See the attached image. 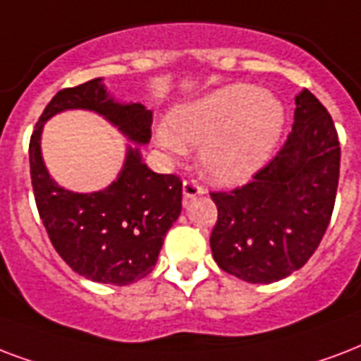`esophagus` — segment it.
Segmentation results:
<instances>
[{
  "instance_id": "obj_1",
  "label": "esophagus",
  "mask_w": 361,
  "mask_h": 361,
  "mask_svg": "<svg viewBox=\"0 0 361 361\" xmlns=\"http://www.w3.org/2000/svg\"><path fill=\"white\" fill-rule=\"evenodd\" d=\"M204 192V187L200 185L197 180H185L183 181V199H192Z\"/></svg>"
}]
</instances>
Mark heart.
<instances>
[{
    "mask_svg": "<svg viewBox=\"0 0 361 361\" xmlns=\"http://www.w3.org/2000/svg\"><path fill=\"white\" fill-rule=\"evenodd\" d=\"M284 109L254 85L236 82L176 109L157 130L159 144L183 153L187 144H207L200 162L212 180L236 183L250 178L279 142Z\"/></svg>",
    "mask_w": 361,
    "mask_h": 361,
    "instance_id": "heart-1",
    "label": "heart"
}]
</instances>
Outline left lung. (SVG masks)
Returning <instances> with one entry per match:
<instances>
[{
	"label": "left lung",
	"mask_w": 361,
	"mask_h": 361,
	"mask_svg": "<svg viewBox=\"0 0 361 361\" xmlns=\"http://www.w3.org/2000/svg\"><path fill=\"white\" fill-rule=\"evenodd\" d=\"M279 153L231 191H212L217 221L212 254L225 272L271 284L299 271L320 246L339 185L341 145L334 119L310 90Z\"/></svg>",
	"instance_id": "1"
}]
</instances>
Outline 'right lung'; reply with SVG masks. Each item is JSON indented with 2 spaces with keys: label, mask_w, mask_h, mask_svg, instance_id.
Listing matches in <instances>:
<instances>
[{
  "label": "right lung",
  "mask_w": 361,
  "mask_h": 361,
  "mask_svg": "<svg viewBox=\"0 0 361 361\" xmlns=\"http://www.w3.org/2000/svg\"><path fill=\"white\" fill-rule=\"evenodd\" d=\"M75 107L104 115L136 144L151 140V111L142 104H117L100 79H92L52 96L30 137L35 206L54 250L92 282L132 284L153 271L162 240L180 216L181 178L157 174L130 147L119 178L104 191L81 195L59 187L41 159V130L49 117Z\"/></svg>",
  "instance_id": "add662e5"
}]
</instances>
